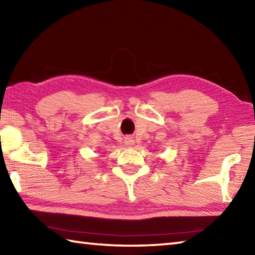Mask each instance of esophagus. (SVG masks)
<instances>
[{
    "instance_id": "esophagus-1",
    "label": "esophagus",
    "mask_w": 255,
    "mask_h": 255,
    "mask_svg": "<svg viewBox=\"0 0 255 255\" xmlns=\"http://www.w3.org/2000/svg\"><path fill=\"white\" fill-rule=\"evenodd\" d=\"M125 143H126L127 146H132V144L134 143V140L130 137H127L126 139H125Z\"/></svg>"
}]
</instances>
